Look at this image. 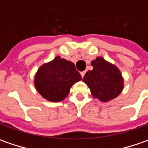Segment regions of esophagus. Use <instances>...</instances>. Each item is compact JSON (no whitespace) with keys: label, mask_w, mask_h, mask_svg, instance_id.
<instances>
[{"label":"esophagus","mask_w":148,"mask_h":148,"mask_svg":"<svg viewBox=\"0 0 148 148\" xmlns=\"http://www.w3.org/2000/svg\"><path fill=\"white\" fill-rule=\"evenodd\" d=\"M85 74H86V71H82L81 72V75H82V77H84V76H85Z\"/></svg>","instance_id":"obj_1"}]
</instances>
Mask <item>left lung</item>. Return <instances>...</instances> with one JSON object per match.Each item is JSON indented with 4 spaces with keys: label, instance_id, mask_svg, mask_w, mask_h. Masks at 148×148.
<instances>
[{
    "label": "left lung",
    "instance_id": "8db88e82",
    "mask_svg": "<svg viewBox=\"0 0 148 148\" xmlns=\"http://www.w3.org/2000/svg\"><path fill=\"white\" fill-rule=\"evenodd\" d=\"M91 65L93 70L87 71L82 79L91 95L103 102L116 98L123 89V78L119 68L101 57L93 60Z\"/></svg>",
    "mask_w": 148,
    "mask_h": 148
}]
</instances>
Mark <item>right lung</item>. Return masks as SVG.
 <instances>
[{"label":"right lung","mask_w":148,"mask_h":148,"mask_svg":"<svg viewBox=\"0 0 148 148\" xmlns=\"http://www.w3.org/2000/svg\"><path fill=\"white\" fill-rule=\"evenodd\" d=\"M81 80L82 76L74 63L58 56L38 68L34 86L44 99L59 102L67 96L72 85Z\"/></svg>","instance_id":"right-lung-1"}]
</instances>
